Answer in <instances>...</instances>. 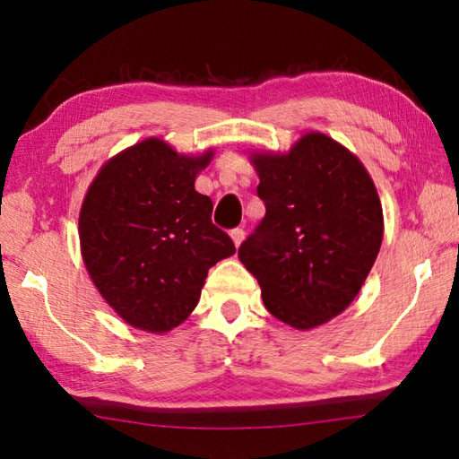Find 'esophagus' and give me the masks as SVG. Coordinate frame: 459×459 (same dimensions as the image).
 Instances as JSON below:
<instances>
[{"mask_svg": "<svg viewBox=\"0 0 459 459\" xmlns=\"http://www.w3.org/2000/svg\"><path fill=\"white\" fill-rule=\"evenodd\" d=\"M230 237H232V242H235V247H240V242L245 240V229H232Z\"/></svg>", "mask_w": 459, "mask_h": 459, "instance_id": "1", "label": "esophagus"}]
</instances>
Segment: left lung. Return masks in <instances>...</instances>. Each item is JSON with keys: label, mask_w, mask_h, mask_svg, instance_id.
Segmentation results:
<instances>
[{"label": "left lung", "mask_w": 459, "mask_h": 459, "mask_svg": "<svg viewBox=\"0 0 459 459\" xmlns=\"http://www.w3.org/2000/svg\"><path fill=\"white\" fill-rule=\"evenodd\" d=\"M264 219L238 258L272 316L311 329L359 294L383 242V207L353 153L307 134L288 155H255Z\"/></svg>", "instance_id": "left-lung-1"}]
</instances>
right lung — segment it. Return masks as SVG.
<instances>
[{
	"label": "right lung",
	"instance_id": "right-lung-1",
	"mask_svg": "<svg viewBox=\"0 0 459 459\" xmlns=\"http://www.w3.org/2000/svg\"><path fill=\"white\" fill-rule=\"evenodd\" d=\"M211 153L183 158L161 140L116 155L86 193L79 230L86 270L126 324L152 333L178 327L199 304L211 266L235 242L195 191Z\"/></svg>",
	"mask_w": 459,
	"mask_h": 459
}]
</instances>
